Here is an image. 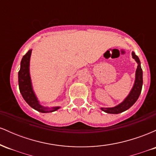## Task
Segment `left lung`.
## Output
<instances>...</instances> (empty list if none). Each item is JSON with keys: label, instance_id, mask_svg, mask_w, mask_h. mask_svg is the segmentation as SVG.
Segmentation results:
<instances>
[{"label": "left lung", "instance_id": "obj_1", "mask_svg": "<svg viewBox=\"0 0 156 156\" xmlns=\"http://www.w3.org/2000/svg\"><path fill=\"white\" fill-rule=\"evenodd\" d=\"M132 55H133V58L136 60V62L138 63V67L136 71V79L133 88L122 103L117 105V106L113 107V108H101V110L103 112L108 113V114H119V113L125 112V111L130 108L136 102L139 95H140L143 83L142 69H141L140 60H139V57L135 54L134 52H132Z\"/></svg>", "mask_w": 156, "mask_h": 156}]
</instances>
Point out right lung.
<instances>
[{"label": "right lung", "instance_id": "1", "mask_svg": "<svg viewBox=\"0 0 156 156\" xmlns=\"http://www.w3.org/2000/svg\"><path fill=\"white\" fill-rule=\"evenodd\" d=\"M32 50H29L26 55H23L20 63V69L18 73V83L20 92L23 99L26 101L31 108L42 113L53 112L58 110L60 107L48 108L39 104V102L36 97L31 85V77L29 73V63Z\"/></svg>", "mask_w": 156, "mask_h": 156}]
</instances>
